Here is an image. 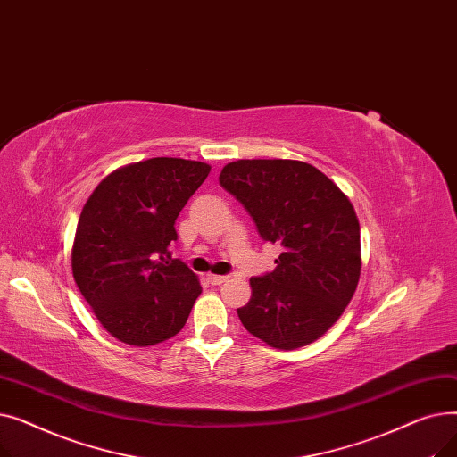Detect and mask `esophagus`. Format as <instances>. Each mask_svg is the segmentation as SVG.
<instances>
[{
  "label": "esophagus",
  "mask_w": 457,
  "mask_h": 457,
  "mask_svg": "<svg viewBox=\"0 0 457 457\" xmlns=\"http://www.w3.org/2000/svg\"><path fill=\"white\" fill-rule=\"evenodd\" d=\"M207 279H209V283H211V285H222V283H226V281H228V276L209 274V276H207Z\"/></svg>",
  "instance_id": "1"
}]
</instances>
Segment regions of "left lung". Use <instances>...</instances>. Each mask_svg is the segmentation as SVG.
Listing matches in <instances>:
<instances>
[{
    "label": "left lung",
    "instance_id": "left-lung-1",
    "mask_svg": "<svg viewBox=\"0 0 457 457\" xmlns=\"http://www.w3.org/2000/svg\"><path fill=\"white\" fill-rule=\"evenodd\" d=\"M220 185L245 205L262 241L283 252L276 269L250 279L237 309L243 326L279 350L317 341L350 303L361 272L359 222L341 188L315 166L289 159H241Z\"/></svg>",
    "mask_w": 457,
    "mask_h": 457
}]
</instances>
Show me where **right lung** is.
Returning a JSON list of instances; mask_svg holds the SVG:
<instances>
[{
    "label": "right lung",
    "instance_id": "add662e5",
    "mask_svg": "<svg viewBox=\"0 0 457 457\" xmlns=\"http://www.w3.org/2000/svg\"><path fill=\"white\" fill-rule=\"evenodd\" d=\"M200 161L154 157L118 168L87 200L71 272L87 303L118 341L150 346L185 326L202 285L172 259L176 219L205 181Z\"/></svg>",
    "mask_w": 457,
    "mask_h": 457
}]
</instances>
